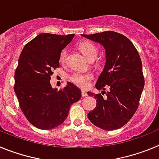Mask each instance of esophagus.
I'll return each instance as SVG.
<instances>
[{
	"label": "esophagus",
	"mask_w": 159,
	"mask_h": 159,
	"mask_svg": "<svg viewBox=\"0 0 159 159\" xmlns=\"http://www.w3.org/2000/svg\"><path fill=\"white\" fill-rule=\"evenodd\" d=\"M81 95H82L83 97H85L88 95V94H87L86 92H84V91H82V92H81Z\"/></svg>",
	"instance_id": "obj_1"
}]
</instances>
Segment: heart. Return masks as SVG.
<instances>
[{"label": "heart", "mask_w": 159, "mask_h": 159, "mask_svg": "<svg viewBox=\"0 0 159 159\" xmlns=\"http://www.w3.org/2000/svg\"><path fill=\"white\" fill-rule=\"evenodd\" d=\"M79 48L84 53V55L89 60L95 59L98 54V48L91 42L85 41L81 42L79 44ZM67 49H63L60 54V62L64 63L67 60ZM93 75L92 73H80V72H74L69 76V80L71 83L80 87L81 88H85L89 85V82L92 80Z\"/></svg>", "instance_id": "heart-1"}]
</instances>
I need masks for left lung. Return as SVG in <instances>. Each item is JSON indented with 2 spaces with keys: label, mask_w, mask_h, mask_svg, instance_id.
Segmentation results:
<instances>
[{
  "label": "left lung",
  "mask_w": 159,
  "mask_h": 159,
  "mask_svg": "<svg viewBox=\"0 0 159 159\" xmlns=\"http://www.w3.org/2000/svg\"><path fill=\"white\" fill-rule=\"evenodd\" d=\"M82 36L101 43L106 50V64L95 84L102 94L88 92L97 102L88 119L102 130L120 128L137 111L144 88L139 54L128 38L119 32L106 31ZM107 87L108 92H105ZM104 93L107 96L103 98Z\"/></svg>",
  "instance_id": "left-lung-1"
}]
</instances>
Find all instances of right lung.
<instances>
[{
    "mask_svg": "<svg viewBox=\"0 0 159 159\" xmlns=\"http://www.w3.org/2000/svg\"><path fill=\"white\" fill-rule=\"evenodd\" d=\"M75 35L41 33L26 43L15 71L14 91L28 121L41 130L63 123L70 107L81 98V90L71 82L57 91L50 84L60 67V54Z\"/></svg>",
    "mask_w": 159,
    "mask_h": 159,
    "instance_id": "1",
    "label": "right lung"
}]
</instances>
